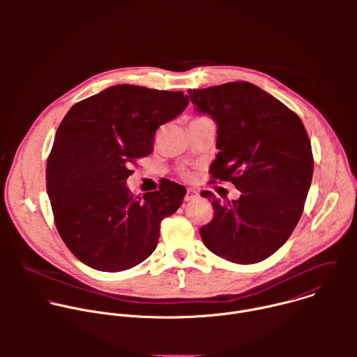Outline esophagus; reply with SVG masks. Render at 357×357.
Masks as SVG:
<instances>
[{"mask_svg":"<svg viewBox=\"0 0 357 357\" xmlns=\"http://www.w3.org/2000/svg\"><path fill=\"white\" fill-rule=\"evenodd\" d=\"M199 197V193H197V190L196 189H193V188H188L186 189V195H185V202H190V200H195V199H197Z\"/></svg>","mask_w":357,"mask_h":357,"instance_id":"obj_1","label":"esophagus"}]
</instances>
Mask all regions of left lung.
Returning a JSON list of instances; mask_svg holds the SVG:
<instances>
[{
  "instance_id": "8db88e82",
  "label": "left lung",
  "mask_w": 357,
  "mask_h": 357,
  "mask_svg": "<svg viewBox=\"0 0 357 357\" xmlns=\"http://www.w3.org/2000/svg\"><path fill=\"white\" fill-rule=\"evenodd\" d=\"M188 93L196 112L218 126L212 182L230 181L241 192L237 200L213 199L215 216L200 237L231 263L263 261L288 240L303 212L314 174L307 130L280 100L248 82Z\"/></svg>"
}]
</instances>
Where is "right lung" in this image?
Segmentation results:
<instances>
[{
    "label": "right lung",
    "instance_id": "add662e5",
    "mask_svg": "<svg viewBox=\"0 0 357 357\" xmlns=\"http://www.w3.org/2000/svg\"><path fill=\"white\" fill-rule=\"evenodd\" d=\"M182 91L116 84L76 103L58 127L46 165L55 225L83 264L117 273L157 248L164 218L182 205L175 182L134 196L126 185L131 164L149 155L160 126L188 106Z\"/></svg>",
    "mask_w": 357,
    "mask_h": 357
}]
</instances>
